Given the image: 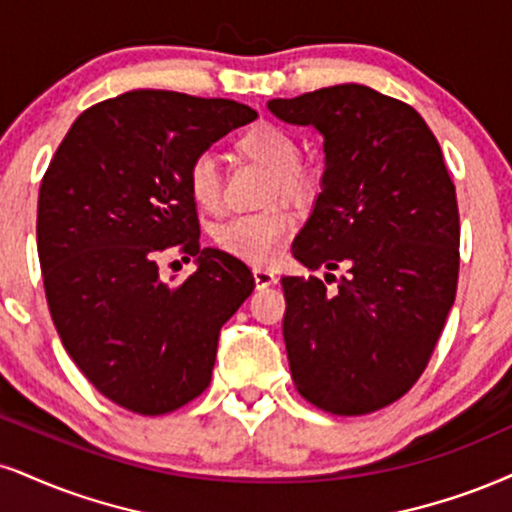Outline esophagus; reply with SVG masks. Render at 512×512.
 I'll return each instance as SVG.
<instances>
[{
  "mask_svg": "<svg viewBox=\"0 0 512 512\" xmlns=\"http://www.w3.org/2000/svg\"><path fill=\"white\" fill-rule=\"evenodd\" d=\"M254 282H256V289H266L270 285H275L277 275L268 268H254Z\"/></svg>",
  "mask_w": 512,
  "mask_h": 512,
  "instance_id": "34e87169",
  "label": "esophagus"
}]
</instances>
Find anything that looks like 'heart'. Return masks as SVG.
I'll list each match as a JSON object with an SVG mask.
<instances>
[{"instance_id": "heart-1", "label": "heart", "mask_w": 512, "mask_h": 512, "mask_svg": "<svg viewBox=\"0 0 512 512\" xmlns=\"http://www.w3.org/2000/svg\"><path fill=\"white\" fill-rule=\"evenodd\" d=\"M235 149L246 159L261 163L273 175L270 197L280 194L282 199L304 204L311 201L320 189L318 175L299 163L301 144L292 132L273 123H261L237 137ZM185 187L189 199L201 211L216 213L220 206V173L211 154H197L189 161L185 173ZM296 227V220L285 208H270L263 213L235 216L220 223L213 239L225 254L242 258L249 263H270L287 242Z\"/></svg>"}]
</instances>
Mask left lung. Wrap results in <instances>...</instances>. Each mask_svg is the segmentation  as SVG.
Returning <instances> with one entry per match:
<instances>
[{
  "instance_id": "8db88e82",
  "label": "left lung",
  "mask_w": 512,
  "mask_h": 512,
  "mask_svg": "<svg viewBox=\"0 0 512 512\" xmlns=\"http://www.w3.org/2000/svg\"><path fill=\"white\" fill-rule=\"evenodd\" d=\"M280 121L323 135L325 173L282 277L292 380L332 415L380 410L418 382L456 301L460 218L437 137L413 106L365 85L273 99Z\"/></svg>"
}]
</instances>
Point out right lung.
Wrapping results in <instances>:
<instances>
[{
	"label": "right lung",
	"instance_id": "obj_1",
	"mask_svg": "<svg viewBox=\"0 0 512 512\" xmlns=\"http://www.w3.org/2000/svg\"><path fill=\"white\" fill-rule=\"evenodd\" d=\"M256 111L232 99L132 90L82 111L37 199V254L68 356L106 399L163 415L211 382L220 327L254 292L235 256L199 244L189 161ZM198 258L178 288L168 250Z\"/></svg>",
	"mask_w": 512,
	"mask_h": 512
}]
</instances>
